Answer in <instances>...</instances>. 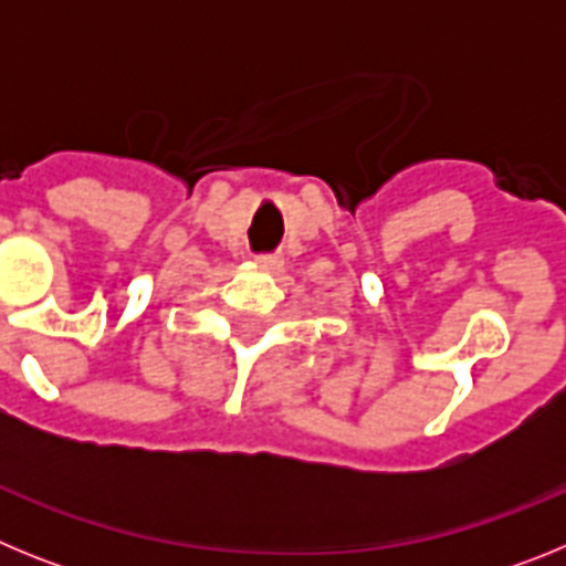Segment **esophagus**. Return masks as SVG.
Masks as SVG:
<instances>
[{
    "label": "esophagus",
    "mask_w": 566,
    "mask_h": 566,
    "mask_svg": "<svg viewBox=\"0 0 566 566\" xmlns=\"http://www.w3.org/2000/svg\"><path fill=\"white\" fill-rule=\"evenodd\" d=\"M254 263H258L260 269H280L283 258H280V254H258V258H254Z\"/></svg>",
    "instance_id": "34e87169"
}]
</instances>
